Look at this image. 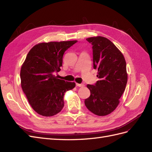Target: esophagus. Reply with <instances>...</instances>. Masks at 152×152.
<instances>
[{"label":"esophagus","mask_w":152,"mask_h":152,"mask_svg":"<svg viewBox=\"0 0 152 152\" xmlns=\"http://www.w3.org/2000/svg\"><path fill=\"white\" fill-rule=\"evenodd\" d=\"M76 86H79V87H83L85 85L83 84H80V83H76Z\"/></svg>","instance_id":"esophagus-1"}]
</instances>
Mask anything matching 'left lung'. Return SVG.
<instances>
[{"mask_svg": "<svg viewBox=\"0 0 152 152\" xmlns=\"http://www.w3.org/2000/svg\"><path fill=\"white\" fill-rule=\"evenodd\" d=\"M93 50L94 68L98 69L99 79L94 85H87L90 97L85 100L87 109L98 116L113 111L127 82L126 62L123 54L108 39L92 37L86 39Z\"/></svg>", "mask_w": 152, "mask_h": 152, "instance_id": "1", "label": "left lung"}]
</instances>
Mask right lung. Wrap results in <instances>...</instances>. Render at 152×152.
Listing matches in <instances>:
<instances>
[{"label":"right lung","mask_w":152,"mask_h":152,"mask_svg":"<svg viewBox=\"0 0 152 152\" xmlns=\"http://www.w3.org/2000/svg\"><path fill=\"white\" fill-rule=\"evenodd\" d=\"M77 41L41 42L29 51L20 71L21 86L32 109L39 115L51 116L61 111L64 95L75 87L53 75L60 71L63 55Z\"/></svg>","instance_id":"obj_1"}]
</instances>
